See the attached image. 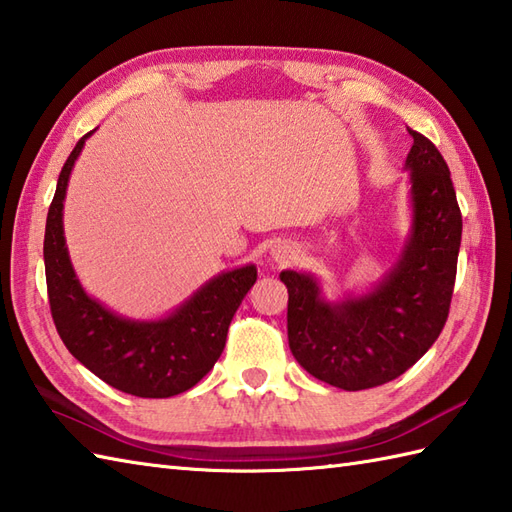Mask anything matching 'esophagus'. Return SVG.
Wrapping results in <instances>:
<instances>
[{
  "mask_svg": "<svg viewBox=\"0 0 512 512\" xmlns=\"http://www.w3.org/2000/svg\"><path fill=\"white\" fill-rule=\"evenodd\" d=\"M270 257H273V262L279 266L290 264L292 259H295V248H292L288 242H277L273 244V248H270Z\"/></svg>",
  "mask_w": 512,
  "mask_h": 512,
  "instance_id": "obj_1",
  "label": "esophagus"
}]
</instances>
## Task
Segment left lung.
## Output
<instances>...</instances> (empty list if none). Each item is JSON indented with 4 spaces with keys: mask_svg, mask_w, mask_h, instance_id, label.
I'll list each match as a JSON object with an SVG mask.
<instances>
[{
    "mask_svg": "<svg viewBox=\"0 0 512 512\" xmlns=\"http://www.w3.org/2000/svg\"><path fill=\"white\" fill-rule=\"evenodd\" d=\"M413 138L409 233L394 266L372 288L328 299L308 270H281L288 288V343L314 378L345 391L405 374L436 343L449 317L462 213L451 173L429 138Z\"/></svg>",
    "mask_w": 512,
    "mask_h": 512,
    "instance_id": "left-lung-1",
    "label": "left lung"
}]
</instances>
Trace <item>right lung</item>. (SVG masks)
Segmentation results:
<instances>
[{
  "mask_svg": "<svg viewBox=\"0 0 512 512\" xmlns=\"http://www.w3.org/2000/svg\"><path fill=\"white\" fill-rule=\"evenodd\" d=\"M85 134L59 173L48 211L43 262L54 325L70 354L107 385L140 398H171L198 385L220 358L228 325L257 281V266L222 270L158 319H129L85 292L65 246L63 202Z\"/></svg>",
  "mask_w": 512,
  "mask_h": 512,
  "instance_id": "obj_1",
  "label": "right lung"
}]
</instances>
